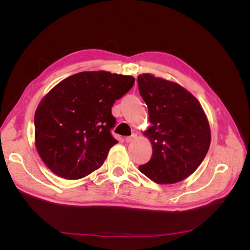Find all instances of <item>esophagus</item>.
I'll return each instance as SVG.
<instances>
[{
	"instance_id": "34e87169",
	"label": "esophagus",
	"mask_w": 250,
	"mask_h": 250,
	"mask_svg": "<svg viewBox=\"0 0 250 250\" xmlns=\"http://www.w3.org/2000/svg\"><path fill=\"white\" fill-rule=\"evenodd\" d=\"M135 138H137V134H132V135H130V137H127L125 140L127 143H131L132 141H134Z\"/></svg>"
}]
</instances>
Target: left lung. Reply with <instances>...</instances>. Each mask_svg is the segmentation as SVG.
Wrapping results in <instances>:
<instances>
[{"mask_svg":"<svg viewBox=\"0 0 250 250\" xmlns=\"http://www.w3.org/2000/svg\"><path fill=\"white\" fill-rule=\"evenodd\" d=\"M138 83L152 124L144 132L152 145V156L139 169L156 184L179 183L199 167L208 151L210 129L206 112L176 82L142 74Z\"/></svg>","mask_w":250,"mask_h":250,"instance_id":"obj_1","label":"left lung"}]
</instances>
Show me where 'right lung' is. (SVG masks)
<instances>
[{
	"instance_id": "obj_1",
	"label": "right lung",
	"mask_w": 250,
	"mask_h": 250,
	"mask_svg": "<svg viewBox=\"0 0 250 250\" xmlns=\"http://www.w3.org/2000/svg\"><path fill=\"white\" fill-rule=\"evenodd\" d=\"M134 78L105 71L81 72L60 81L34 115L35 147L57 176L75 180L99 169L118 143L111 107Z\"/></svg>"
}]
</instances>
